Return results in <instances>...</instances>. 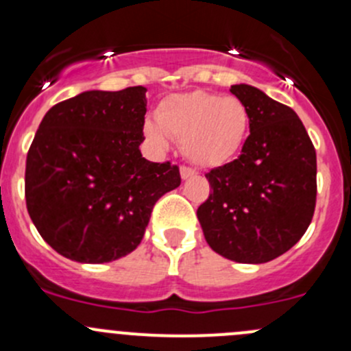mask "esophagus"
<instances>
[{"mask_svg": "<svg viewBox=\"0 0 351 351\" xmlns=\"http://www.w3.org/2000/svg\"><path fill=\"white\" fill-rule=\"evenodd\" d=\"M195 175H197L195 169L186 168V166H182V168H180V176H182V180H189V178H192V176H195Z\"/></svg>", "mask_w": 351, "mask_h": 351, "instance_id": "34e87169", "label": "esophagus"}]
</instances>
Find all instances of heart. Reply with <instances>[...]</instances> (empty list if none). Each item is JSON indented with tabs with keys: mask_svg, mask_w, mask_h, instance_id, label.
Returning <instances> with one entry per match:
<instances>
[{
	"mask_svg": "<svg viewBox=\"0 0 351 351\" xmlns=\"http://www.w3.org/2000/svg\"><path fill=\"white\" fill-rule=\"evenodd\" d=\"M144 136L158 151L169 147V137L182 143L189 161L217 168L241 151L250 132V112L239 98L207 91L166 97L156 108V122H144Z\"/></svg>",
	"mask_w": 351,
	"mask_h": 351,
	"instance_id": "b5f03b06",
	"label": "heart"
}]
</instances>
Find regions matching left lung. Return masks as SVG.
Segmentation results:
<instances>
[{"label": "left lung", "instance_id": "1", "mask_svg": "<svg viewBox=\"0 0 351 351\" xmlns=\"http://www.w3.org/2000/svg\"><path fill=\"white\" fill-rule=\"evenodd\" d=\"M231 93L250 112V136L232 162L205 175L210 195L197 217L208 246L238 263H267L309 228L316 151L297 113L250 84Z\"/></svg>", "mask_w": 351, "mask_h": 351}]
</instances>
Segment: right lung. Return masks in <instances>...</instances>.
Here are the masks:
<instances>
[{
	"instance_id": "right-lung-1",
	"label": "right lung",
	"mask_w": 351,
	"mask_h": 351,
	"mask_svg": "<svg viewBox=\"0 0 351 351\" xmlns=\"http://www.w3.org/2000/svg\"><path fill=\"white\" fill-rule=\"evenodd\" d=\"M146 91H83L38 125L25 198L37 231L64 258L108 263L132 253L156 202L182 183L178 166L141 154Z\"/></svg>"
}]
</instances>
